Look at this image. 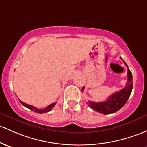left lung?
Returning a JSON list of instances; mask_svg holds the SVG:
<instances>
[{
  "label": "left lung",
  "mask_w": 147,
  "mask_h": 147,
  "mask_svg": "<svg viewBox=\"0 0 147 147\" xmlns=\"http://www.w3.org/2000/svg\"><path fill=\"white\" fill-rule=\"evenodd\" d=\"M123 61L124 64L128 67V82H127L126 85L123 89L111 95L105 102H94L88 101V106L96 112L104 114H112L123 107L124 105L128 101L131 94L132 90H133V75H132V72L128 69L126 63L123 60ZM84 88V86H83V88H82V91Z\"/></svg>",
  "instance_id": "1"
}]
</instances>
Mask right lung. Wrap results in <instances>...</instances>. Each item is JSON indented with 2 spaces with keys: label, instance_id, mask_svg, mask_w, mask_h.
Instances as JSON below:
<instances>
[{
  "label": "right lung",
  "instance_id": "obj_1",
  "mask_svg": "<svg viewBox=\"0 0 147 147\" xmlns=\"http://www.w3.org/2000/svg\"><path fill=\"white\" fill-rule=\"evenodd\" d=\"M19 100L20 101V102L22 103V104L24 106H25L26 107L28 108V109H30V110L34 111L35 112L39 113V114H43V113H46V112H49V111L51 109V108L54 107V106H55V105H56V102H55V103H53V104L49 105H48L47 107L44 108V109H38V108L35 107L34 106H33V105H27V104H26V103L22 102V101H21L20 100Z\"/></svg>",
  "mask_w": 147,
  "mask_h": 147
}]
</instances>
